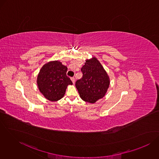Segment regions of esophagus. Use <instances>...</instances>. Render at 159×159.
<instances>
[{
    "instance_id": "obj_1",
    "label": "esophagus",
    "mask_w": 159,
    "mask_h": 159,
    "mask_svg": "<svg viewBox=\"0 0 159 159\" xmlns=\"http://www.w3.org/2000/svg\"><path fill=\"white\" fill-rule=\"evenodd\" d=\"M71 81H72V83L74 84V83H75V78L74 77H72V78H71Z\"/></svg>"
}]
</instances>
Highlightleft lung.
<instances>
[{
    "instance_id": "obj_1",
    "label": "left lung",
    "mask_w": 159,
    "mask_h": 159,
    "mask_svg": "<svg viewBox=\"0 0 159 159\" xmlns=\"http://www.w3.org/2000/svg\"><path fill=\"white\" fill-rule=\"evenodd\" d=\"M81 71L83 76L76 81V88L84 101L94 103L105 96L110 85L109 76L95 57L86 60Z\"/></svg>"
}]
</instances>
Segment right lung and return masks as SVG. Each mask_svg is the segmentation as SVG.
Here are the masks:
<instances>
[{"mask_svg": "<svg viewBox=\"0 0 159 159\" xmlns=\"http://www.w3.org/2000/svg\"><path fill=\"white\" fill-rule=\"evenodd\" d=\"M67 67L57 61L49 62L41 68L37 83L46 98L54 102L64 97L67 86L73 84L67 76Z\"/></svg>", "mask_w": 159, "mask_h": 159, "instance_id": "right-lung-1", "label": "right lung"}]
</instances>
